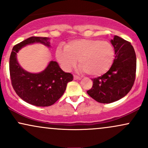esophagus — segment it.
Segmentation results:
<instances>
[{"instance_id": "1", "label": "esophagus", "mask_w": 148, "mask_h": 148, "mask_svg": "<svg viewBox=\"0 0 148 148\" xmlns=\"http://www.w3.org/2000/svg\"><path fill=\"white\" fill-rule=\"evenodd\" d=\"M74 80H81V78L79 77V76H76V75H74Z\"/></svg>"}]
</instances>
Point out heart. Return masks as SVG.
<instances>
[{
    "mask_svg": "<svg viewBox=\"0 0 148 148\" xmlns=\"http://www.w3.org/2000/svg\"><path fill=\"white\" fill-rule=\"evenodd\" d=\"M56 58L65 70L73 68L79 60L81 69L86 74L98 76L111 67L115 58V49L109 42L81 39L69 42L64 49H58Z\"/></svg>",
    "mask_w": 148,
    "mask_h": 148,
    "instance_id": "b5f03b06",
    "label": "heart"
}]
</instances>
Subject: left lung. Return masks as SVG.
Returning <instances> with one entry per match:
<instances>
[{
    "label": "left lung",
    "instance_id": "obj_1",
    "mask_svg": "<svg viewBox=\"0 0 148 148\" xmlns=\"http://www.w3.org/2000/svg\"><path fill=\"white\" fill-rule=\"evenodd\" d=\"M111 44L115 58L111 67L102 76L92 79V87L87 93L99 103L114 102L125 97L134 86L136 56L130 42L115 35Z\"/></svg>",
    "mask_w": 148,
    "mask_h": 148
}]
</instances>
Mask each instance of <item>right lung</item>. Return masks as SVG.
Instances as JSON below:
<instances>
[{
    "label": "right lung",
    "instance_id": "1",
    "mask_svg": "<svg viewBox=\"0 0 148 148\" xmlns=\"http://www.w3.org/2000/svg\"><path fill=\"white\" fill-rule=\"evenodd\" d=\"M49 37H30L13 47L10 57V75L14 91L25 102L36 106H51L62 97L67 83L73 80L70 73L64 72L55 61L38 74L23 69L16 60V53L26 45L40 42L49 47Z\"/></svg>",
    "mask_w": 148,
    "mask_h": 148
}]
</instances>
